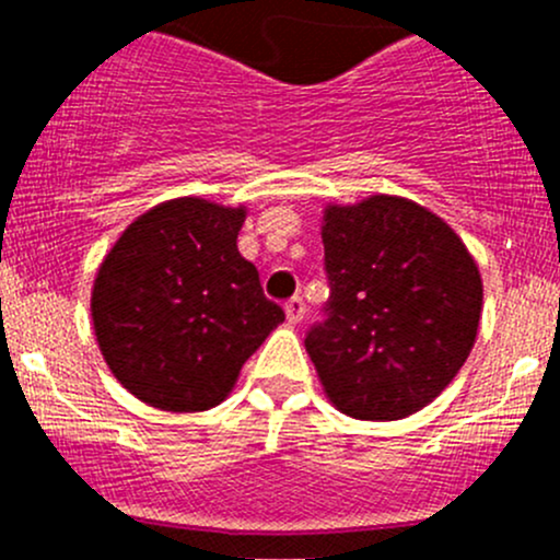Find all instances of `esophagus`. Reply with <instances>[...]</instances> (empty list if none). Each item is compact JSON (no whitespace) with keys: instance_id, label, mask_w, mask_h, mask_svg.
I'll use <instances>...</instances> for the list:
<instances>
[{"instance_id":"1","label":"esophagus","mask_w":560,"mask_h":560,"mask_svg":"<svg viewBox=\"0 0 560 560\" xmlns=\"http://www.w3.org/2000/svg\"><path fill=\"white\" fill-rule=\"evenodd\" d=\"M284 312H287V322H290V325H298V322L306 316V301H303L301 295L290 298V301H287V306H284Z\"/></svg>"}]
</instances>
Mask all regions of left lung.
<instances>
[{"label": "left lung", "mask_w": 560, "mask_h": 560, "mask_svg": "<svg viewBox=\"0 0 560 560\" xmlns=\"http://www.w3.org/2000/svg\"><path fill=\"white\" fill-rule=\"evenodd\" d=\"M330 298L306 332L327 398L358 420H400L466 363L482 314L477 262L417 202L330 206L322 228Z\"/></svg>", "instance_id": "obj_1"}]
</instances>
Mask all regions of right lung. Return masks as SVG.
<instances>
[{
	"mask_svg": "<svg viewBox=\"0 0 560 560\" xmlns=\"http://www.w3.org/2000/svg\"><path fill=\"white\" fill-rule=\"evenodd\" d=\"M244 208L180 197L129 224L100 265L92 319L107 369L145 404H222L284 319L238 252Z\"/></svg>",
	"mask_w": 560,
	"mask_h": 560,
	"instance_id": "add662e5",
	"label": "right lung"
}]
</instances>
